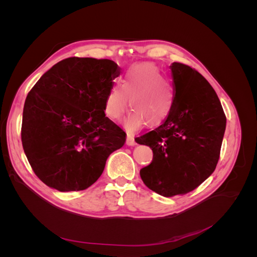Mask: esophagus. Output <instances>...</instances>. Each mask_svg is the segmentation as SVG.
<instances>
[{
    "label": "esophagus",
    "instance_id": "obj_1",
    "mask_svg": "<svg viewBox=\"0 0 257 257\" xmlns=\"http://www.w3.org/2000/svg\"><path fill=\"white\" fill-rule=\"evenodd\" d=\"M126 145L127 146H135L136 145L134 136H132L131 134H127V136H126Z\"/></svg>",
    "mask_w": 257,
    "mask_h": 257
}]
</instances>
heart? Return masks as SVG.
Masks as SVG:
<instances>
[{"label": "heart", "mask_w": 257, "mask_h": 257, "mask_svg": "<svg viewBox=\"0 0 257 257\" xmlns=\"http://www.w3.org/2000/svg\"><path fill=\"white\" fill-rule=\"evenodd\" d=\"M121 83L122 88L114 85L105 98L104 111L109 119L120 120L130 104L133 111L124 124L127 130L135 131L145 123L147 126L160 125L172 113L175 91L158 66L152 63L132 65Z\"/></svg>", "instance_id": "obj_1"}]
</instances>
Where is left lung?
I'll return each instance as SVG.
<instances>
[{
    "label": "left lung",
    "instance_id": "obj_1",
    "mask_svg": "<svg viewBox=\"0 0 257 257\" xmlns=\"http://www.w3.org/2000/svg\"><path fill=\"white\" fill-rule=\"evenodd\" d=\"M175 104L159 127L137 137L153 151L141 169L144 183L162 196L183 195L211 175L220 158L226 116L215 91L195 69L174 62Z\"/></svg>",
    "mask_w": 257,
    "mask_h": 257
}]
</instances>
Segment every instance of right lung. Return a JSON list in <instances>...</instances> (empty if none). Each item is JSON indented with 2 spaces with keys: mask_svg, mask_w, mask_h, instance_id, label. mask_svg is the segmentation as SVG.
I'll return each instance as SVG.
<instances>
[{
  "mask_svg": "<svg viewBox=\"0 0 257 257\" xmlns=\"http://www.w3.org/2000/svg\"><path fill=\"white\" fill-rule=\"evenodd\" d=\"M120 75L111 60L67 58L46 72L26 98L22 147L35 175L60 192L88 189L103 174L125 132L108 119L105 98Z\"/></svg>",
  "mask_w": 257,
  "mask_h": 257,
  "instance_id": "1",
  "label": "right lung"
}]
</instances>
